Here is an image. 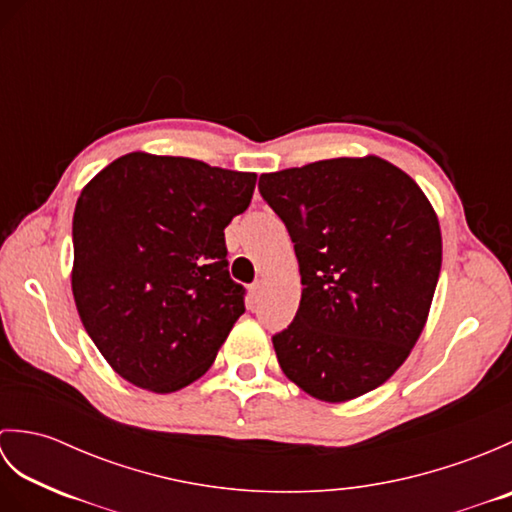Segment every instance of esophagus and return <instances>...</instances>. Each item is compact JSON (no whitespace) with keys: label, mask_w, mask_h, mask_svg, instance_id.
<instances>
[{"label":"esophagus","mask_w":512,"mask_h":512,"mask_svg":"<svg viewBox=\"0 0 512 512\" xmlns=\"http://www.w3.org/2000/svg\"><path fill=\"white\" fill-rule=\"evenodd\" d=\"M248 292H250V297H253V299H259V295H262V281H255V284H250Z\"/></svg>","instance_id":"34e87169"}]
</instances>
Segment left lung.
<instances>
[{"instance_id":"obj_1","label":"left lung","mask_w":512,"mask_h":512,"mask_svg":"<svg viewBox=\"0 0 512 512\" xmlns=\"http://www.w3.org/2000/svg\"><path fill=\"white\" fill-rule=\"evenodd\" d=\"M259 193L288 228L303 286L273 336L284 374L325 402L383 385L416 345L440 277L427 195L376 156L264 173Z\"/></svg>"}]
</instances>
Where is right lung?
Segmentation results:
<instances>
[{
	"instance_id": "obj_1",
	"label": "right lung",
	"mask_w": 512,
	"mask_h": 512,
	"mask_svg": "<svg viewBox=\"0 0 512 512\" xmlns=\"http://www.w3.org/2000/svg\"><path fill=\"white\" fill-rule=\"evenodd\" d=\"M255 182V173L134 151L81 191L72 220L76 310L132 385L156 394L191 385L244 314L224 228L248 209Z\"/></svg>"
}]
</instances>
